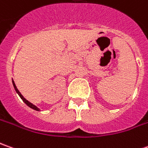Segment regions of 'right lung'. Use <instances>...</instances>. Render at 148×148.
I'll return each mask as SVG.
<instances>
[{
    "mask_svg": "<svg viewBox=\"0 0 148 148\" xmlns=\"http://www.w3.org/2000/svg\"><path fill=\"white\" fill-rule=\"evenodd\" d=\"M12 83H13V85H14V90L16 91V92H17L18 96L20 97V98L23 100V102H24L25 104L27 105V106H29L30 108H32V109L35 110H39V108H38V107H37L36 106H34V105H33V104H32L31 102H29V101H28V100H26V99H25V98H24V97H23V95H22V94H21V93H20V92H19V91H18V88H17V87H16V85H15V84H14V80H12Z\"/></svg>",
    "mask_w": 148,
    "mask_h": 148,
    "instance_id": "right-lung-1",
    "label": "right lung"
}]
</instances>
